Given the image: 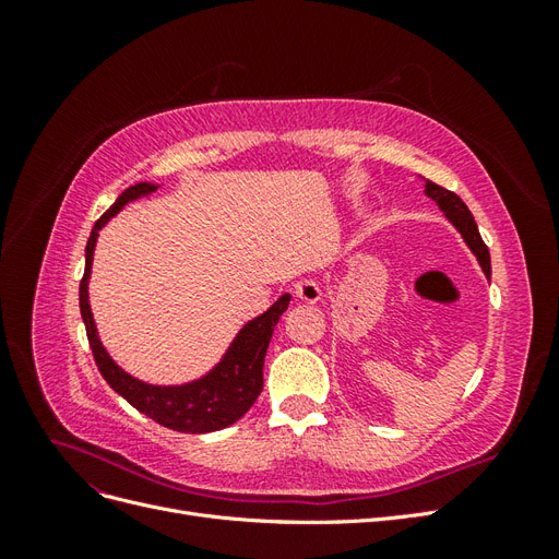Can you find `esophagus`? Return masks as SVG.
Wrapping results in <instances>:
<instances>
[{
  "label": "esophagus",
  "instance_id": "obj_1",
  "mask_svg": "<svg viewBox=\"0 0 559 559\" xmlns=\"http://www.w3.org/2000/svg\"><path fill=\"white\" fill-rule=\"evenodd\" d=\"M294 294L300 302H317L321 298V289L314 280H298L294 284Z\"/></svg>",
  "mask_w": 559,
  "mask_h": 559
}]
</instances>
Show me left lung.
<instances>
[{"label": "left lung", "mask_w": 559, "mask_h": 559, "mask_svg": "<svg viewBox=\"0 0 559 559\" xmlns=\"http://www.w3.org/2000/svg\"><path fill=\"white\" fill-rule=\"evenodd\" d=\"M425 193L436 202L438 210H441V212L445 214L448 222H450L456 230H460V235L464 238L466 247L473 251V257L478 259L485 277H487V280L492 277V263H489V249H487V245L483 242L480 233H478V226H476V222H473V214H471L468 207L464 205V200H462L460 195H456V193L443 189V186H438V183L429 181V179H425Z\"/></svg>", "instance_id": "8db88e82"}]
</instances>
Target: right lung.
<instances>
[{"label":"right lung","mask_w":559,"mask_h":559,"mask_svg":"<svg viewBox=\"0 0 559 559\" xmlns=\"http://www.w3.org/2000/svg\"><path fill=\"white\" fill-rule=\"evenodd\" d=\"M156 191L158 183H134L118 195L114 205L97 218L86 245V270H83V280L79 286V308L83 324H86L95 364L116 394H121L132 408H138L140 413H144L146 417L158 421V425L167 429H175L181 433H210L235 425V421L251 408L253 401L259 399L263 389V359L270 345V337H273L280 317L289 308L292 294H282L263 314L247 321L238 331V335L233 337V343L226 349L222 361L198 380L183 384H148L126 373V370L109 357V352L105 349L103 341H99L95 319L91 312L88 280L93 267V253L97 245V235L107 226L111 216L121 212L128 202L146 198Z\"/></svg>","instance_id":"obj_1"}]
</instances>
